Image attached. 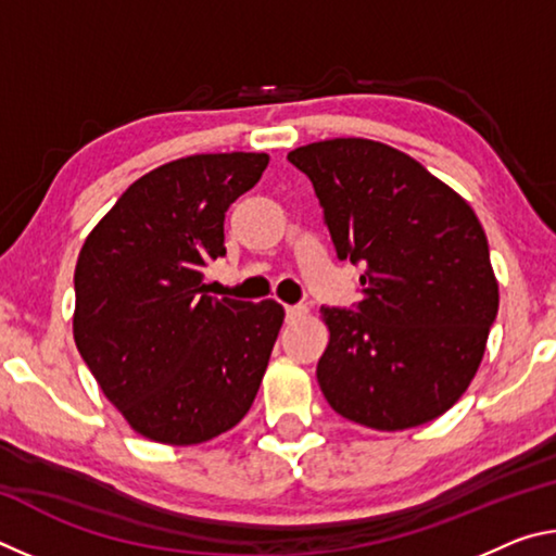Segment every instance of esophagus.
I'll list each match as a JSON object with an SVG mask.
<instances>
[{
    "instance_id": "esophagus-1",
    "label": "esophagus",
    "mask_w": 556,
    "mask_h": 556,
    "mask_svg": "<svg viewBox=\"0 0 556 556\" xmlns=\"http://www.w3.org/2000/svg\"><path fill=\"white\" fill-rule=\"evenodd\" d=\"M306 312H308V308L301 306V304H296V306H285V314H287V321H289V324H294V321H299V318H304Z\"/></svg>"
}]
</instances>
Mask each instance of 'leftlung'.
Masks as SVG:
<instances>
[{
	"label": "left lung",
	"instance_id": "1",
	"mask_svg": "<svg viewBox=\"0 0 556 556\" xmlns=\"http://www.w3.org/2000/svg\"><path fill=\"white\" fill-rule=\"evenodd\" d=\"M287 159L314 184L338 260L363 265V299L321 306L324 397L370 429L427 425L466 392L497 314L481 223L419 162L372 139H326Z\"/></svg>",
	"mask_w": 556,
	"mask_h": 556
}]
</instances>
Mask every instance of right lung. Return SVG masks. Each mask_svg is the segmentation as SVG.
Instances as JSON below:
<instances>
[{
    "label": "right lung",
    "mask_w": 556,
    "mask_h": 556,
    "mask_svg": "<svg viewBox=\"0 0 556 556\" xmlns=\"http://www.w3.org/2000/svg\"><path fill=\"white\" fill-rule=\"evenodd\" d=\"M267 154H193L137 178L83 244L73 336L105 397L159 444L193 446L248 414L285 308L205 294L225 213Z\"/></svg>",
    "instance_id": "right-lung-1"
}]
</instances>
